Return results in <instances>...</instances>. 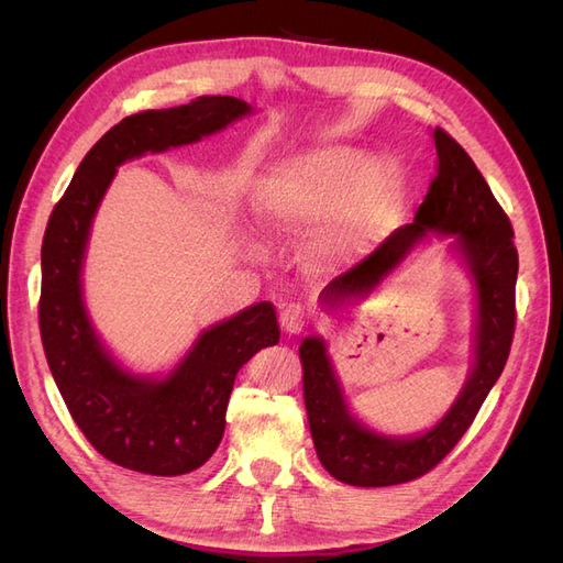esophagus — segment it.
<instances>
[{"label": "esophagus", "mask_w": 563, "mask_h": 563, "mask_svg": "<svg viewBox=\"0 0 563 563\" xmlns=\"http://www.w3.org/2000/svg\"><path fill=\"white\" fill-rule=\"evenodd\" d=\"M279 323H282V329H284L288 335H296V333H300L305 327H308V312H305L302 305L288 302L286 308L282 310V314H279Z\"/></svg>", "instance_id": "1"}]
</instances>
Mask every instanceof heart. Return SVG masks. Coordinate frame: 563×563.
<instances>
[{"label": "heart", "mask_w": 563, "mask_h": 563, "mask_svg": "<svg viewBox=\"0 0 563 563\" xmlns=\"http://www.w3.org/2000/svg\"><path fill=\"white\" fill-rule=\"evenodd\" d=\"M406 185L399 168L362 152L323 150L286 159L263 178L255 211L272 232L329 228V249L343 258L376 246L395 223Z\"/></svg>", "instance_id": "1"}]
</instances>
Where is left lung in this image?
I'll list each match as a JSON object with an SVG mask.
<instances>
[{
    "label": "left lung",
    "instance_id": "left-lung-1",
    "mask_svg": "<svg viewBox=\"0 0 563 563\" xmlns=\"http://www.w3.org/2000/svg\"><path fill=\"white\" fill-rule=\"evenodd\" d=\"M437 176L411 225L391 232L360 265L323 288V308L366 298L428 234L453 236L451 251L474 286V364L446 416L416 437H385L356 420L343 397L329 347L319 335L300 343L302 395L323 470L350 486L413 482L444 460L479 413L512 347L519 255L503 207L467 152L444 129H434Z\"/></svg>",
    "mask_w": 563,
    "mask_h": 563
}]
</instances>
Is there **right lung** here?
<instances>
[{
    "label": "right lung",
    "instance_id": "right-lung-1",
    "mask_svg": "<svg viewBox=\"0 0 563 563\" xmlns=\"http://www.w3.org/2000/svg\"><path fill=\"white\" fill-rule=\"evenodd\" d=\"M251 114L232 96H201L122 119L81 159L48 218L42 244L40 331L67 411L110 463L155 476L201 467L225 432L230 391L255 352L279 343L272 302H255L201 331L166 376H139L98 338L84 305L81 267L96 211L117 166L190 145Z\"/></svg>",
    "mask_w": 563,
    "mask_h": 563
}]
</instances>
